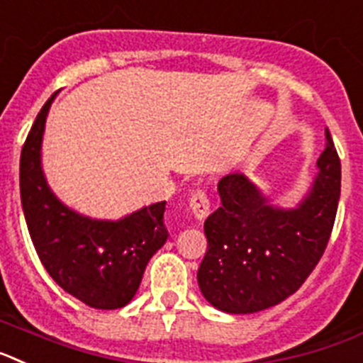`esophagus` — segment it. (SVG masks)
I'll list each match as a JSON object with an SVG mask.
<instances>
[{"label": "esophagus", "instance_id": "obj_1", "mask_svg": "<svg viewBox=\"0 0 363 363\" xmlns=\"http://www.w3.org/2000/svg\"><path fill=\"white\" fill-rule=\"evenodd\" d=\"M190 208L197 219H206L210 213V199L204 190H197L190 197Z\"/></svg>", "mask_w": 363, "mask_h": 363}]
</instances>
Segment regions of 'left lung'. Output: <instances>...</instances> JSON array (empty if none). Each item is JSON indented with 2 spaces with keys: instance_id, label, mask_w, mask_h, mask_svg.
<instances>
[{
  "instance_id": "8db88e82",
  "label": "left lung",
  "mask_w": 363,
  "mask_h": 363,
  "mask_svg": "<svg viewBox=\"0 0 363 363\" xmlns=\"http://www.w3.org/2000/svg\"><path fill=\"white\" fill-rule=\"evenodd\" d=\"M311 190L294 208L274 206L245 173L217 184L220 206L204 220L208 250L197 283L210 305L252 314L281 303L325 252L340 201L342 164L330 133Z\"/></svg>"
}]
</instances>
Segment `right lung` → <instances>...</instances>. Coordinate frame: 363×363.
Instances as JSON below:
<instances>
[{
  "label": "right lung",
  "mask_w": 363,
  "mask_h": 363,
  "mask_svg": "<svg viewBox=\"0 0 363 363\" xmlns=\"http://www.w3.org/2000/svg\"><path fill=\"white\" fill-rule=\"evenodd\" d=\"M55 93L38 113L20 159V194L30 239L49 276L82 303L102 311L128 305L147 261L168 239L166 201L116 220L93 219L65 206L42 168L45 121Z\"/></svg>",
  "instance_id": "add662e5"
}]
</instances>
